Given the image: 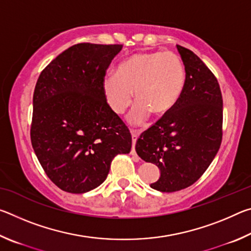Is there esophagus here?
I'll return each instance as SVG.
<instances>
[{
    "instance_id": "1",
    "label": "esophagus",
    "mask_w": 251,
    "mask_h": 251,
    "mask_svg": "<svg viewBox=\"0 0 251 251\" xmlns=\"http://www.w3.org/2000/svg\"><path fill=\"white\" fill-rule=\"evenodd\" d=\"M130 134H131V139H133V147H131L130 154H131V155H136V151H135V143H136V141H137V138H138V131L130 130Z\"/></svg>"
}]
</instances>
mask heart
I'll return each mask as SVG.
<instances>
[{
	"label": "heart",
	"instance_id": "obj_1",
	"mask_svg": "<svg viewBox=\"0 0 251 251\" xmlns=\"http://www.w3.org/2000/svg\"><path fill=\"white\" fill-rule=\"evenodd\" d=\"M186 83V70L179 56L172 52H139L123 61L117 73L106 74L101 90L108 107L123 114L134 99L129 124L141 126L150 114L161 117L180 99Z\"/></svg>",
	"mask_w": 251,
	"mask_h": 251
}]
</instances>
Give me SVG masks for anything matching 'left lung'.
<instances>
[{
    "instance_id": "left-lung-1",
    "label": "left lung",
    "mask_w": 251,
    "mask_h": 251,
    "mask_svg": "<svg viewBox=\"0 0 251 251\" xmlns=\"http://www.w3.org/2000/svg\"><path fill=\"white\" fill-rule=\"evenodd\" d=\"M186 83L176 105L142 133L135 150L160 171L151 184L163 193L178 192L197 181L219 151L223 136V97L215 75L188 49L177 45Z\"/></svg>"
}]
</instances>
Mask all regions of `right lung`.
I'll use <instances>...</instances> for the list:
<instances>
[{"label": "right lung", "mask_w": 251, "mask_h": 251, "mask_svg": "<svg viewBox=\"0 0 251 251\" xmlns=\"http://www.w3.org/2000/svg\"><path fill=\"white\" fill-rule=\"evenodd\" d=\"M123 45L71 46L42 72L33 95L31 141L58 188L84 194L106 179L110 163L128 154V128L106 103L101 83Z\"/></svg>", "instance_id": "1"}]
</instances>
